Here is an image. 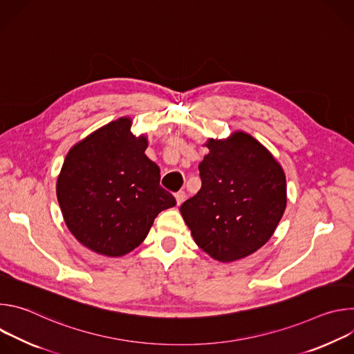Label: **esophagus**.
Instances as JSON below:
<instances>
[{"label": "esophagus", "mask_w": 354, "mask_h": 354, "mask_svg": "<svg viewBox=\"0 0 354 354\" xmlns=\"http://www.w3.org/2000/svg\"><path fill=\"white\" fill-rule=\"evenodd\" d=\"M175 197H176V203H178V206H180L183 201H185V198H186V193H185V190H179L176 194H175Z\"/></svg>", "instance_id": "1"}]
</instances>
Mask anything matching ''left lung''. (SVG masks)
I'll use <instances>...</instances> for the list:
<instances>
[{
	"label": "left lung",
	"mask_w": 354,
	"mask_h": 354,
	"mask_svg": "<svg viewBox=\"0 0 354 354\" xmlns=\"http://www.w3.org/2000/svg\"><path fill=\"white\" fill-rule=\"evenodd\" d=\"M200 162L201 187L180 206L194 242L220 262L254 254L273 235L283 217L286 176L254 137L235 133L210 140Z\"/></svg>",
	"instance_id": "1"
}]
</instances>
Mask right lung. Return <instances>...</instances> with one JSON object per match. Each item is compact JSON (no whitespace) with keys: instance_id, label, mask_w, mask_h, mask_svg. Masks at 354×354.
Returning a JSON list of instances; mask_svg holds the SVG:
<instances>
[{"instance_id":"add662e5","label":"right lung","mask_w":354,"mask_h":354,"mask_svg":"<svg viewBox=\"0 0 354 354\" xmlns=\"http://www.w3.org/2000/svg\"><path fill=\"white\" fill-rule=\"evenodd\" d=\"M119 119L74 145L57 179V200L73 235L96 254L122 257L147 236L156 217L176 205L161 174Z\"/></svg>"}]
</instances>
